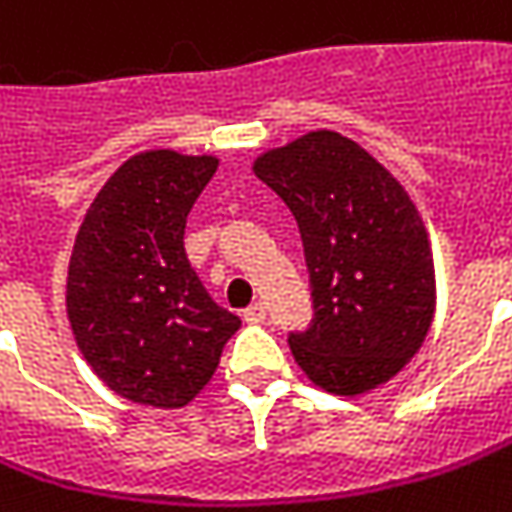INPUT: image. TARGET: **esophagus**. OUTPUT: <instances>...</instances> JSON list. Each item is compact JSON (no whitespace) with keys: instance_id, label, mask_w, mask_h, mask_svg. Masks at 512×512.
<instances>
[{"instance_id":"34e87169","label":"esophagus","mask_w":512,"mask_h":512,"mask_svg":"<svg viewBox=\"0 0 512 512\" xmlns=\"http://www.w3.org/2000/svg\"><path fill=\"white\" fill-rule=\"evenodd\" d=\"M243 318H246L249 324H260V321H266V304H252V307L243 313Z\"/></svg>"}]
</instances>
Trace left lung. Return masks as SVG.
<instances>
[{
  "instance_id": "left-lung-1",
  "label": "left lung",
  "mask_w": 512,
  "mask_h": 512,
  "mask_svg": "<svg viewBox=\"0 0 512 512\" xmlns=\"http://www.w3.org/2000/svg\"><path fill=\"white\" fill-rule=\"evenodd\" d=\"M252 173L284 199L304 243L316 321L289 336L298 368L327 394H371L406 368L435 318V260L417 205L333 130L260 153Z\"/></svg>"
}]
</instances>
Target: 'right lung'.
Returning <instances> with one entry per match:
<instances>
[{
    "mask_svg": "<svg viewBox=\"0 0 512 512\" xmlns=\"http://www.w3.org/2000/svg\"><path fill=\"white\" fill-rule=\"evenodd\" d=\"M211 153L141 150L92 199L69 260L66 313L86 365L118 397L185 408L205 391L240 318L185 255V223L217 173Z\"/></svg>",
    "mask_w": 512,
    "mask_h": 512,
    "instance_id": "obj_1",
    "label": "right lung"
}]
</instances>
